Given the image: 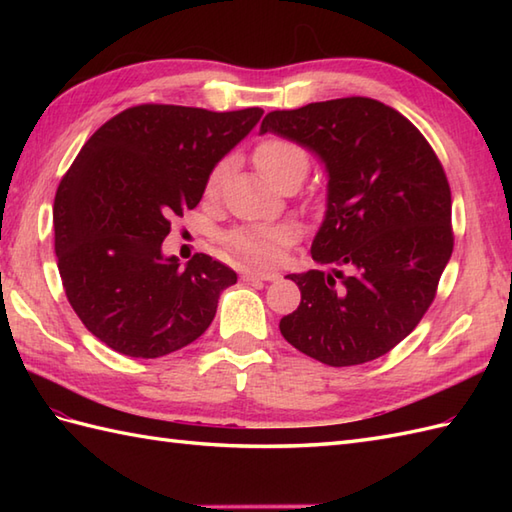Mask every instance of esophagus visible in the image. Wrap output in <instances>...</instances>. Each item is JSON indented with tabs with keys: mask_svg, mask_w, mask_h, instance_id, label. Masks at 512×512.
Returning a JSON list of instances; mask_svg holds the SVG:
<instances>
[{
	"mask_svg": "<svg viewBox=\"0 0 512 512\" xmlns=\"http://www.w3.org/2000/svg\"><path fill=\"white\" fill-rule=\"evenodd\" d=\"M242 277L246 281H255V279H259V281H275L279 275L273 273V270H244Z\"/></svg>",
	"mask_w": 512,
	"mask_h": 512,
	"instance_id": "esophagus-1",
	"label": "esophagus"
}]
</instances>
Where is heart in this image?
Segmentation results:
<instances>
[{"label":"heart","instance_id":"heart-1","mask_svg":"<svg viewBox=\"0 0 512 512\" xmlns=\"http://www.w3.org/2000/svg\"><path fill=\"white\" fill-rule=\"evenodd\" d=\"M253 160L257 169L275 184L290 171L308 169L306 149L297 145L295 140H288L281 136H268L264 140H259L253 151ZM226 169H228V162L220 160L209 171V176H206L204 193L209 195V198H215L217 191H220ZM295 239H297V231L288 224H244V226H235L233 231H228L224 242L233 250V253L248 259V262L270 266V264H277L279 259L284 257L286 248L295 242Z\"/></svg>","mask_w":512,"mask_h":512}]
</instances>
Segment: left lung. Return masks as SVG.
I'll list each match as a JSON object with an SVG mask.
<instances>
[{
  "mask_svg": "<svg viewBox=\"0 0 512 512\" xmlns=\"http://www.w3.org/2000/svg\"><path fill=\"white\" fill-rule=\"evenodd\" d=\"M266 132L323 160L328 211L310 253L348 270L288 275L301 303L279 330L325 365L374 361L409 336L436 299L453 253L447 173L416 125L367 96L270 112Z\"/></svg>",
  "mask_w": 512,
  "mask_h": 512,
  "instance_id": "8db88e82",
  "label": "left lung"
}]
</instances>
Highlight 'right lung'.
I'll return each instance as SVG.
<instances>
[{
  "mask_svg": "<svg viewBox=\"0 0 512 512\" xmlns=\"http://www.w3.org/2000/svg\"><path fill=\"white\" fill-rule=\"evenodd\" d=\"M264 110L145 103L90 136L54 195V253L76 317L114 352L167 356L209 328L235 270L162 255L173 217L195 209L209 171Z\"/></svg>",
  "mask_w": 512,
  "mask_h": 512,
  "instance_id": "right-lung-1",
  "label": "right lung"
}]
</instances>
